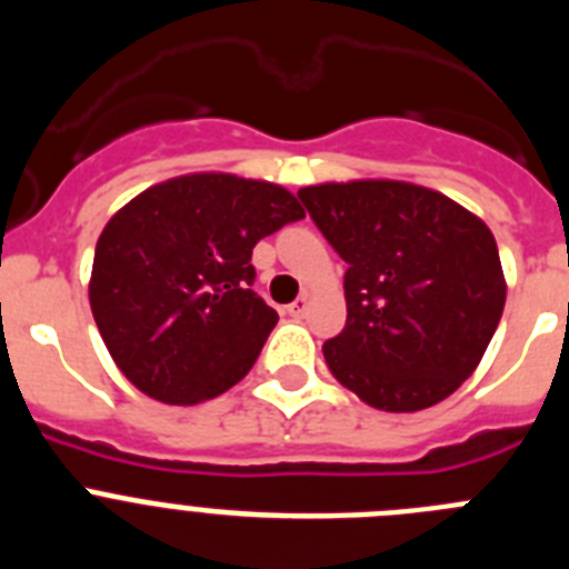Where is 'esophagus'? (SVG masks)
<instances>
[{"instance_id":"obj_1","label":"esophagus","mask_w":569,"mask_h":569,"mask_svg":"<svg viewBox=\"0 0 569 569\" xmlns=\"http://www.w3.org/2000/svg\"><path fill=\"white\" fill-rule=\"evenodd\" d=\"M308 308H310L308 296H299V299H296L293 305H288V313L293 316V319H301V316L308 313Z\"/></svg>"}]
</instances>
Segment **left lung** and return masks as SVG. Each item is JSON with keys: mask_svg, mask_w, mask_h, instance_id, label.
I'll use <instances>...</instances> for the list:
<instances>
[{"mask_svg": "<svg viewBox=\"0 0 569 569\" xmlns=\"http://www.w3.org/2000/svg\"><path fill=\"white\" fill-rule=\"evenodd\" d=\"M299 199L347 261V325L321 347L336 381L387 413L456 393L505 310L490 228L450 196L396 179L310 184Z\"/></svg>", "mask_w": 569, "mask_h": 569, "instance_id": "obj_1", "label": "left lung"}]
</instances>
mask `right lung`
Masks as SVG:
<instances>
[{
    "mask_svg": "<svg viewBox=\"0 0 569 569\" xmlns=\"http://www.w3.org/2000/svg\"><path fill=\"white\" fill-rule=\"evenodd\" d=\"M305 219L281 184L188 173L110 216L90 310L124 379L164 405H199L248 376L279 313L250 290L256 241Z\"/></svg>",
    "mask_w": 569,
    "mask_h": 569,
    "instance_id": "obj_1",
    "label": "right lung"
}]
</instances>
